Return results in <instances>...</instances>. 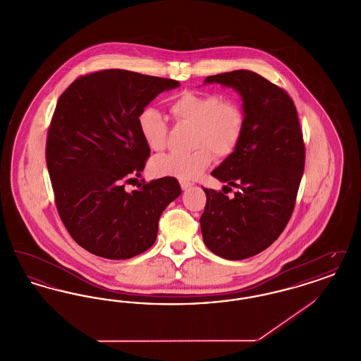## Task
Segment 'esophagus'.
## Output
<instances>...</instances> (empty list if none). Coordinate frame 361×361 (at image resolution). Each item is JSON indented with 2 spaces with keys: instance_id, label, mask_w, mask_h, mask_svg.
I'll use <instances>...</instances> for the list:
<instances>
[{
  "instance_id": "obj_1",
  "label": "esophagus",
  "mask_w": 361,
  "mask_h": 361,
  "mask_svg": "<svg viewBox=\"0 0 361 361\" xmlns=\"http://www.w3.org/2000/svg\"><path fill=\"white\" fill-rule=\"evenodd\" d=\"M180 185H181L183 190H187V189L192 187V184H190V183H187V181H180Z\"/></svg>"
}]
</instances>
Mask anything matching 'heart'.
<instances>
[{"label":"heart","instance_id":"b5f03b06","mask_svg":"<svg viewBox=\"0 0 361 361\" xmlns=\"http://www.w3.org/2000/svg\"><path fill=\"white\" fill-rule=\"evenodd\" d=\"M171 114L178 124L193 127L192 146L197 149L189 154L171 153L154 158L152 169L158 176L183 181L197 178L209 166L211 152L216 157L231 154L243 133L245 116L240 104L215 93L187 90L173 102ZM137 127L150 150L159 152L166 146L168 124L158 109L145 108L137 116Z\"/></svg>","mask_w":361,"mask_h":361}]
</instances>
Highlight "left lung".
Masks as SVG:
<instances>
[{
    "instance_id": "obj_1",
    "label": "left lung",
    "mask_w": 361,
    "mask_h": 361,
    "mask_svg": "<svg viewBox=\"0 0 361 361\" xmlns=\"http://www.w3.org/2000/svg\"><path fill=\"white\" fill-rule=\"evenodd\" d=\"M206 84L240 94L245 126L235 150L211 173L224 188L238 190L228 197L203 188L202 235L216 256L243 259L269 247L291 218L305 171L303 135L291 97L257 73L234 70L209 75Z\"/></svg>"
}]
</instances>
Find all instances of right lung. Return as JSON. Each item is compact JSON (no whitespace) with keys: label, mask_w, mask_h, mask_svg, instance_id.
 Returning <instances> with one entry per match:
<instances>
[{"label":"right lung","mask_w":361,"mask_h":361,"mask_svg":"<svg viewBox=\"0 0 361 361\" xmlns=\"http://www.w3.org/2000/svg\"><path fill=\"white\" fill-rule=\"evenodd\" d=\"M178 86L169 78L109 69L77 78L61 94L47 137V168L59 216L89 253L126 259L146 252L157 240L161 214L181 195L174 177L124 189L150 157L139 114Z\"/></svg>","instance_id":"obj_1"}]
</instances>
